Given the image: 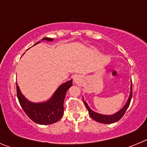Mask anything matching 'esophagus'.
Masks as SVG:
<instances>
[{
    "mask_svg": "<svg viewBox=\"0 0 147 147\" xmlns=\"http://www.w3.org/2000/svg\"><path fill=\"white\" fill-rule=\"evenodd\" d=\"M75 80H76V79H75Z\"/></svg>",
    "mask_w": 147,
    "mask_h": 147,
    "instance_id": "34e87169",
    "label": "esophagus"
}]
</instances>
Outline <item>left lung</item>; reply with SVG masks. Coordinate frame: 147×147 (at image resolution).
I'll list each match as a JSON object with an SVG mask.
<instances>
[{
    "mask_svg": "<svg viewBox=\"0 0 147 147\" xmlns=\"http://www.w3.org/2000/svg\"><path fill=\"white\" fill-rule=\"evenodd\" d=\"M132 80H131V85H130V93H129V96L128 97V99H127V102H126L125 105H124V107H122L121 109L118 111V112L112 114V115H103V114L98 113L95 112L93 110L90 109V107L88 106V103L84 101V98H83V102L85 103V107H87L88 110V113H89L90 117L95 120L96 121L99 122V123H102V124H112L114 122L118 121L119 120H120L123 115L125 113L126 110H127L128 107H129V103H130L131 98H132Z\"/></svg>",
    "mask_w": 147,
    "mask_h": 147,
    "instance_id": "8db88e82",
    "label": "left lung"
}]
</instances>
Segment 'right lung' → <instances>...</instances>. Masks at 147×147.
<instances>
[{"instance_id":"add662e5","label":"right lung","mask_w":147,"mask_h":147,"mask_svg":"<svg viewBox=\"0 0 147 147\" xmlns=\"http://www.w3.org/2000/svg\"><path fill=\"white\" fill-rule=\"evenodd\" d=\"M52 42L54 39L45 37L41 41ZM40 41L34 45L40 43ZM73 85V80H71L62 83L56 90L50 98L41 102H32L27 99L20 91V89L17 85V95L20 105L24 112L34 122L38 124L47 125L54 124L58 121L63 115L64 113V100L66 92Z\"/></svg>"}]
</instances>
